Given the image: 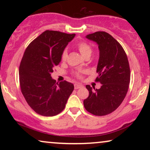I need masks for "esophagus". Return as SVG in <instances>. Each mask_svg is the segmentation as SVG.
Listing matches in <instances>:
<instances>
[{
	"label": "esophagus",
	"instance_id": "34e87169",
	"mask_svg": "<svg viewBox=\"0 0 150 150\" xmlns=\"http://www.w3.org/2000/svg\"><path fill=\"white\" fill-rule=\"evenodd\" d=\"M83 85H81V84H79V83H76L74 84V89H80V88L83 87Z\"/></svg>",
	"mask_w": 150,
	"mask_h": 150
}]
</instances>
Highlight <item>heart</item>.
Returning a JSON list of instances; mask_svg holds the SVG:
<instances>
[{
    "label": "heart",
    "mask_w": 150,
    "mask_h": 150,
    "mask_svg": "<svg viewBox=\"0 0 150 150\" xmlns=\"http://www.w3.org/2000/svg\"><path fill=\"white\" fill-rule=\"evenodd\" d=\"M76 48L79 49L80 52L81 53V54L83 55L84 57L87 56V55H90L92 52L91 46L86 42H83V41H82V42H78L77 44H76ZM67 50L66 49H65V50H63V51L62 52V54H61V59H62L63 61H65L67 59ZM81 73H82L81 71H76L74 72V76L77 78V79H82Z\"/></svg>",
    "instance_id": "b5f03b06"
}]
</instances>
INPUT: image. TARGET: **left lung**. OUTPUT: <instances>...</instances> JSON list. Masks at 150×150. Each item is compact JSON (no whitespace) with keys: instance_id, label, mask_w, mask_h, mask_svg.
I'll return each instance as SVG.
<instances>
[{"instance_id":"1","label":"left lung","mask_w":150,"mask_h":150,"mask_svg":"<svg viewBox=\"0 0 150 150\" xmlns=\"http://www.w3.org/2000/svg\"><path fill=\"white\" fill-rule=\"evenodd\" d=\"M89 40L98 44L100 58L96 82L102 84L99 89L86 85L89 96L84 106L90 113L104 116L115 110L126 97L130 81V69L126 53L120 43L105 31L87 35Z\"/></svg>"}]
</instances>
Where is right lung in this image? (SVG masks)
<instances>
[{
	"instance_id": "obj_1",
	"label": "right lung",
	"mask_w": 150,
	"mask_h": 150,
	"mask_svg": "<svg viewBox=\"0 0 150 150\" xmlns=\"http://www.w3.org/2000/svg\"><path fill=\"white\" fill-rule=\"evenodd\" d=\"M75 34L47 30L30 43L19 67L20 89L30 107L39 115L54 116L65 107L74 85L51 77L61 54Z\"/></svg>"
}]
</instances>
